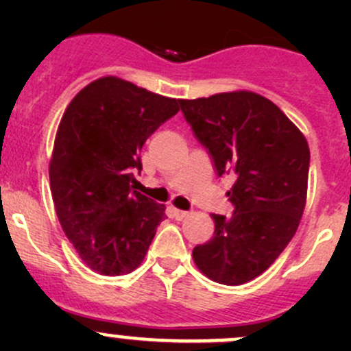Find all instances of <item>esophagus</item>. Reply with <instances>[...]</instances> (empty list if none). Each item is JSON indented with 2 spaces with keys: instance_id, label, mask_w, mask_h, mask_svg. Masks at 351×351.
<instances>
[{
  "instance_id": "esophagus-1",
  "label": "esophagus",
  "mask_w": 351,
  "mask_h": 351,
  "mask_svg": "<svg viewBox=\"0 0 351 351\" xmlns=\"http://www.w3.org/2000/svg\"><path fill=\"white\" fill-rule=\"evenodd\" d=\"M173 215H175V217L178 219V221H182V219L189 217L190 212L189 210H180V208H173Z\"/></svg>"
}]
</instances>
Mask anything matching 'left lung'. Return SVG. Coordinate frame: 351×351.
<instances>
[{
    "instance_id": "1",
    "label": "left lung",
    "mask_w": 351,
    "mask_h": 351,
    "mask_svg": "<svg viewBox=\"0 0 351 351\" xmlns=\"http://www.w3.org/2000/svg\"><path fill=\"white\" fill-rule=\"evenodd\" d=\"M180 105L217 175L236 176L228 192L234 212L231 217L212 214L214 238L193 247V261L217 284H246L277 260L299 228L309 146L274 101L253 91L180 100Z\"/></svg>"
}]
</instances>
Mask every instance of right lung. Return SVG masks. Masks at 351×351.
<instances>
[{"instance_id": "right-lung-1", "label": "right lung", "mask_w": 351, "mask_h": 351, "mask_svg": "<svg viewBox=\"0 0 351 351\" xmlns=\"http://www.w3.org/2000/svg\"><path fill=\"white\" fill-rule=\"evenodd\" d=\"M176 98L117 76L91 81L67 105L49 165L62 231L88 268L119 277L143 263L165 205L134 190L147 137L178 113Z\"/></svg>"}]
</instances>
